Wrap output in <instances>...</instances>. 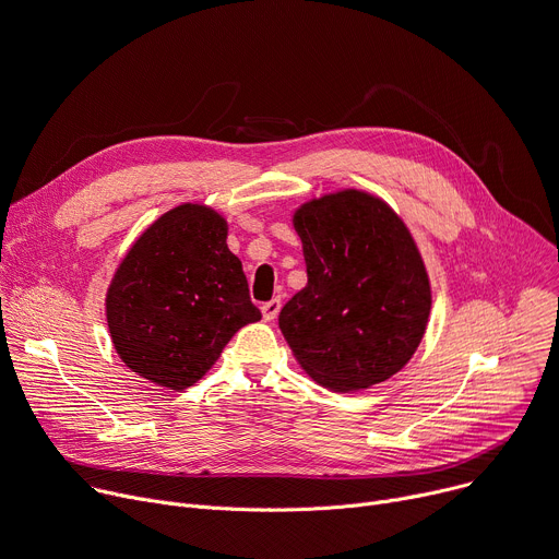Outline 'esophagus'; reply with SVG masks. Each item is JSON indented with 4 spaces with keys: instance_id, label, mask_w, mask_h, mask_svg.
Returning <instances> with one entry per match:
<instances>
[{
    "instance_id": "34e87169",
    "label": "esophagus",
    "mask_w": 559,
    "mask_h": 559,
    "mask_svg": "<svg viewBox=\"0 0 559 559\" xmlns=\"http://www.w3.org/2000/svg\"><path fill=\"white\" fill-rule=\"evenodd\" d=\"M278 310H281V298H272V300H267V302H263V306H261V312H263L265 321H274Z\"/></svg>"
}]
</instances>
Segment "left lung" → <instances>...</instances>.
I'll return each mask as SVG.
<instances>
[{
	"instance_id": "obj_1",
	"label": "left lung",
	"mask_w": 559,
	"mask_h": 559,
	"mask_svg": "<svg viewBox=\"0 0 559 559\" xmlns=\"http://www.w3.org/2000/svg\"><path fill=\"white\" fill-rule=\"evenodd\" d=\"M308 285L278 314L298 364L336 392L390 379L411 361L430 314L419 249L383 200L338 191L294 214Z\"/></svg>"
}]
</instances>
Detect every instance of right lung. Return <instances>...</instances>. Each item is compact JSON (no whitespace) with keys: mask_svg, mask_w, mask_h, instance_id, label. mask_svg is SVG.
Listing matches in <instances>:
<instances>
[{"mask_svg":"<svg viewBox=\"0 0 559 559\" xmlns=\"http://www.w3.org/2000/svg\"><path fill=\"white\" fill-rule=\"evenodd\" d=\"M261 319L227 223L210 207L180 205L129 249L107 294L120 359L171 390L202 379L229 338Z\"/></svg>","mask_w":559,"mask_h":559,"instance_id":"add662e5","label":"right lung"}]
</instances>
